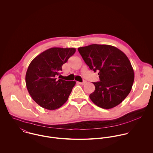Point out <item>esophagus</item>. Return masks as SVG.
<instances>
[{"label": "esophagus", "mask_w": 153, "mask_h": 153, "mask_svg": "<svg viewBox=\"0 0 153 153\" xmlns=\"http://www.w3.org/2000/svg\"><path fill=\"white\" fill-rule=\"evenodd\" d=\"M86 83H87V81H84L82 82H79V84H81V85H84V84H86Z\"/></svg>", "instance_id": "obj_1"}]
</instances>
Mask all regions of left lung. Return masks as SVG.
Returning <instances> with one entry per match:
<instances>
[{"label":"left lung","mask_w":153,"mask_h":153,"mask_svg":"<svg viewBox=\"0 0 153 153\" xmlns=\"http://www.w3.org/2000/svg\"><path fill=\"white\" fill-rule=\"evenodd\" d=\"M78 50L90 69L98 72L100 81L93 82L95 89L89 95L91 101L104 109L119 105L130 92L134 80L128 57L108 45L92 44Z\"/></svg>","instance_id":"8db88e82"}]
</instances>
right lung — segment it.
<instances>
[{
    "instance_id": "add662e5",
    "label": "right lung",
    "mask_w": 153,
    "mask_h": 153,
    "mask_svg": "<svg viewBox=\"0 0 153 153\" xmlns=\"http://www.w3.org/2000/svg\"><path fill=\"white\" fill-rule=\"evenodd\" d=\"M75 51L73 48H52L36 56L28 66L26 88L32 98L45 109H58L68 100L76 82L57 79L56 76Z\"/></svg>"
}]
</instances>
